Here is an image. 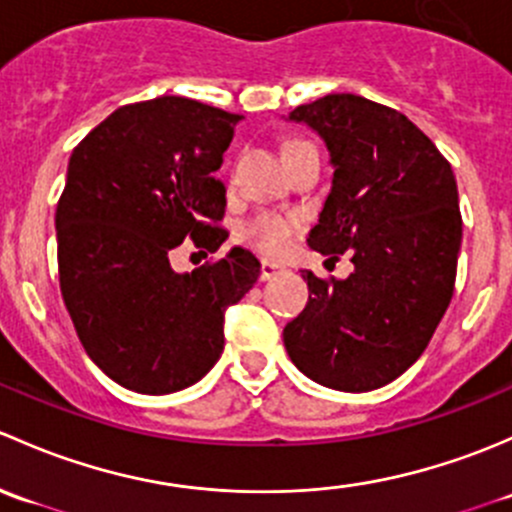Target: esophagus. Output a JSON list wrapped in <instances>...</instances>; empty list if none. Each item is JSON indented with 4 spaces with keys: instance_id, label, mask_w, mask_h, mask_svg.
I'll return each instance as SVG.
<instances>
[{
    "instance_id": "esophagus-1",
    "label": "esophagus",
    "mask_w": 512,
    "mask_h": 512,
    "mask_svg": "<svg viewBox=\"0 0 512 512\" xmlns=\"http://www.w3.org/2000/svg\"><path fill=\"white\" fill-rule=\"evenodd\" d=\"M281 271H283L281 263L268 261V258H263V261H261V278H263V281H268V278H273L276 273H281Z\"/></svg>"
}]
</instances>
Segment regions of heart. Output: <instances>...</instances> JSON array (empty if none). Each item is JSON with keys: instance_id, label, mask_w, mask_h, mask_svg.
Masks as SVG:
<instances>
[{"instance_id": "1", "label": "heart", "mask_w": 512, "mask_h": 512, "mask_svg": "<svg viewBox=\"0 0 512 512\" xmlns=\"http://www.w3.org/2000/svg\"><path fill=\"white\" fill-rule=\"evenodd\" d=\"M305 145H313L308 140H286L283 142V157L300 150ZM300 229V217L295 214H278V212H258L256 217L239 226V241H244L251 249L261 251L268 256H281L291 249L293 236Z\"/></svg>"}]
</instances>
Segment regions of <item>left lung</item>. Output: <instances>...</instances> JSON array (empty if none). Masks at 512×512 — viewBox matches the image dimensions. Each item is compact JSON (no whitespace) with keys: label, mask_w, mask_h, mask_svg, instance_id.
I'll list each match as a JSON object with an SVG mask.
<instances>
[{"label":"left lung","mask_w":512,"mask_h":512,"mask_svg":"<svg viewBox=\"0 0 512 512\" xmlns=\"http://www.w3.org/2000/svg\"><path fill=\"white\" fill-rule=\"evenodd\" d=\"M288 118L318 130L335 167L310 249L355 271L308 281V305L283 330L293 365L340 392H370L429 345L456 286L461 209L439 147L399 110L330 93Z\"/></svg>","instance_id":"obj_1"}]
</instances>
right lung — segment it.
<instances>
[{"instance_id": "1", "label": "right lung", "mask_w": 512, "mask_h": 512, "mask_svg": "<svg viewBox=\"0 0 512 512\" xmlns=\"http://www.w3.org/2000/svg\"><path fill=\"white\" fill-rule=\"evenodd\" d=\"M241 118L162 96L123 105L73 147L56 207L61 295L83 350L120 387L199 382L224 350L226 308L261 273L246 249L192 273L170 266L184 239L207 256L229 236L214 172Z\"/></svg>"}]
</instances>
